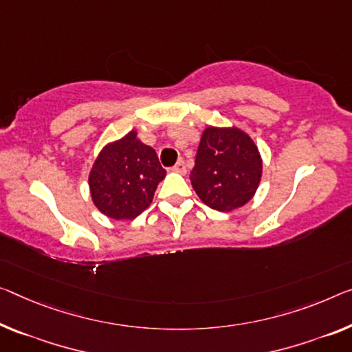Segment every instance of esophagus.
Returning a JSON list of instances; mask_svg holds the SVG:
<instances>
[{"instance_id":"34e87169","label":"esophagus","mask_w":352,"mask_h":352,"mask_svg":"<svg viewBox=\"0 0 352 352\" xmlns=\"http://www.w3.org/2000/svg\"><path fill=\"white\" fill-rule=\"evenodd\" d=\"M173 171H176V173H187V168H186V164H184V160L182 159H179L176 162V165L173 166Z\"/></svg>"}]
</instances>
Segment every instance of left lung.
Listing matches in <instances>:
<instances>
[{"mask_svg": "<svg viewBox=\"0 0 352 352\" xmlns=\"http://www.w3.org/2000/svg\"><path fill=\"white\" fill-rule=\"evenodd\" d=\"M263 175L253 140L237 127H208L190 173L193 190L209 208L230 212L250 201Z\"/></svg>", "mask_w": 352, "mask_h": 352, "instance_id": "1", "label": "left lung"}]
</instances>
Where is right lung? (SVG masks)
<instances>
[{"label":"right lung","mask_w":352,"mask_h":352,"mask_svg":"<svg viewBox=\"0 0 352 352\" xmlns=\"http://www.w3.org/2000/svg\"><path fill=\"white\" fill-rule=\"evenodd\" d=\"M165 175L155 151L131 131L97 155L89 173L91 198L107 217L132 220L153 203Z\"/></svg>","instance_id":"1"}]
</instances>
